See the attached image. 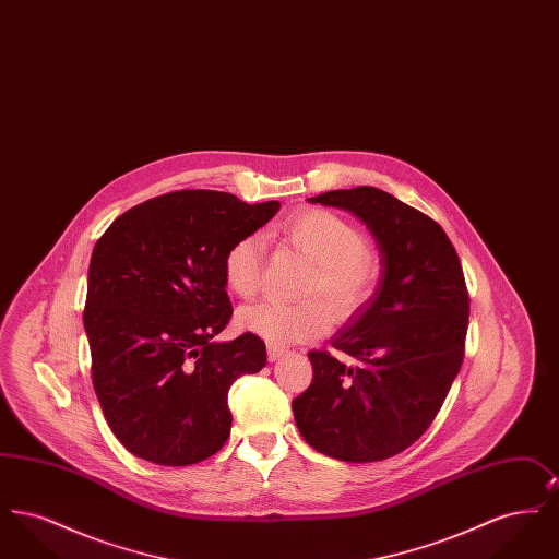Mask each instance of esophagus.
<instances>
[{
  "mask_svg": "<svg viewBox=\"0 0 559 559\" xmlns=\"http://www.w3.org/2000/svg\"><path fill=\"white\" fill-rule=\"evenodd\" d=\"M283 356H285V349H283V347L267 344V360H270V362H274V360H278V358H283Z\"/></svg>",
  "mask_w": 559,
  "mask_h": 559,
  "instance_id": "esophagus-1",
  "label": "esophagus"
}]
</instances>
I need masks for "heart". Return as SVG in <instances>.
<instances>
[{
    "mask_svg": "<svg viewBox=\"0 0 559 559\" xmlns=\"http://www.w3.org/2000/svg\"><path fill=\"white\" fill-rule=\"evenodd\" d=\"M278 235L304 253L312 267L304 281V295H322L337 317H349L371 295L377 262L365 233L346 217L329 210H301L287 217ZM264 270V240L245 235L224 255V283L242 299L255 295ZM239 326L270 344L310 342L331 326V312L322 299L299 304L258 301L239 312Z\"/></svg>",
    "mask_w": 559,
    "mask_h": 559,
    "instance_id": "obj_1",
    "label": "heart"
}]
</instances>
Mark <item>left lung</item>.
Returning a JSON list of instances; mask_svg holds the SVG:
<instances>
[{
  "label": "left lung",
  "instance_id": "obj_1",
  "mask_svg": "<svg viewBox=\"0 0 559 559\" xmlns=\"http://www.w3.org/2000/svg\"><path fill=\"white\" fill-rule=\"evenodd\" d=\"M310 203L362 219L381 255V278L331 346L308 354L314 379L293 417L317 451L383 461L408 449L436 419L465 354L469 295L451 239L426 213L379 188L329 190Z\"/></svg>",
  "mask_w": 559,
  "mask_h": 559
}]
</instances>
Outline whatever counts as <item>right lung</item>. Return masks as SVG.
<instances>
[{
	"mask_svg": "<svg viewBox=\"0 0 559 559\" xmlns=\"http://www.w3.org/2000/svg\"><path fill=\"white\" fill-rule=\"evenodd\" d=\"M278 210V201L176 190L119 215L96 242L83 310L92 383L135 456L182 467L228 440V390L264 369L266 346L253 333L213 342L233 317L224 255Z\"/></svg>",
	"mask_w": 559,
	"mask_h": 559,
	"instance_id": "1",
	"label": "right lung"
}]
</instances>
